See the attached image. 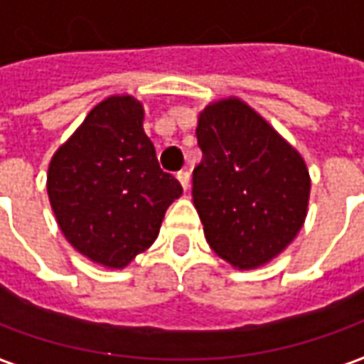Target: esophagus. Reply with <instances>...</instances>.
<instances>
[{
  "label": "esophagus",
  "instance_id": "1",
  "mask_svg": "<svg viewBox=\"0 0 364 364\" xmlns=\"http://www.w3.org/2000/svg\"><path fill=\"white\" fill-rule=\"evenodd\" d=\"M177 179L183 185V189H189V171H179L177 173Z\"/></svg>",
  "mask_w": 364,
  "mask_h": 364
}]
</instances>
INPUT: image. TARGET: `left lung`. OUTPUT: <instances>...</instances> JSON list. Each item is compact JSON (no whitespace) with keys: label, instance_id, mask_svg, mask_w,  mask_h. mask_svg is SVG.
I'll return each instance as SVG.
<instances>
[{"label":"left lung","instance_id":"left-lung-1","mask_svg":"<svg viewBox=\"0 0 364 364\" xmlns=\"http://www.w3.org/2000/svg\"><path fill=\"white\" fill-rule=\"evenodd\" d=\"M193 203L207 244L235 268L278 256L306 218V165L266 120L237 98L199 114Z\"/></svg>","mask_w":364,"mask_h":364}]
</instances>
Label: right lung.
I'll return each instance as SVG.
<instances>
[{
    "label": "right lung",
    "instance_id": "add662e5",
    "mask_svg": "<svg viewBox=\"0 0 364 364\" xmlns=\"http://www.w3.org/2000/svg\"><path fill=\"white\" fill-rule=\"evenodd\" d=\"M143 119V105L132 96H110L88 112L48 169L62 233L108 268H124L153 244L167 207L183 193L161 169Z\"/></svg>",
    "mask_w": 364,
    "mask_h": 364
}]
</instances>
